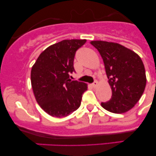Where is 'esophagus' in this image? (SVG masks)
<instances>
[{"mask_svg": "<svg viewBox=\"0 0 156 156\" xmlns=\"http://www.w3.org/2000/svg\"><path fill=\"white\" fill-rule=\"evenodd\" d=\"M98 80H94V81L93 82V83H92V87H94V88H95V87H97V86H98Z\"/></svg>", "mask_w": 156, "mask_h": 156, "instance_id": "34e87169", "label": "esophagus"}]
</instances>
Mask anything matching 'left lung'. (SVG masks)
<instances>
[{"mask_svg":"<svg viewBox=\"0 0 156 156\" xmlns=\"http://www.w3.org/2000/svg\"><path fill=\"white\" fill-rule=\"evenodd\" d=\"M104 62L112 98L101 103L108 112L121 114L129 111L139 101L146 86L144 66L140 57L131 50L114 42L92 41Z\"/></svg>","mask_w":156,"mask_h":156,"instance_id":"8db88e82","label":"left lung"}]
</instances>
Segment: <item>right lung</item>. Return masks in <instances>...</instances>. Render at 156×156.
<instances>
[{"instance_id": "add662e5", "label": "right lung", "mask_w": 156, "mask_h": 156, "mask_svg": "<svg viewBox=\"0 0 156 156\" xmlns=\"http://www.w3.org/2000/svg\"><path fill=\"white\" fill-rule=\"evenodd\" d=\"M86 39H65L51 45L39 55L31 73V86L37 103L55 117H67L80 107L87 85L71 80L76 51Z\"/></svg>"}]
</instances>
